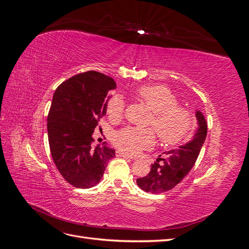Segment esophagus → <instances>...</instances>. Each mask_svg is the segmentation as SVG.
Segmentation results:
<instances>
[{
    "mask_svg": "<svg viewBox=\"0 0 249 249\" xmlns=\"http://www.w3.org/2000/svg\"><path fill=\"white\" fill-rule=\"evenodd\" d=\"M116 155H117L118 157H123V158H124V159H127V160H134V158H133L132 156L127 155V154L124 153V152H119V150L116 153Z\"/></svg>",
    "mask_w": 249,
    "mask_h": 249,
    "instance_id": "1",
    "label": "esophagus"
}]
</instances>
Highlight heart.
<instances>
[{
	"instance_id": "1",
	"label": "heart",
	"mask_w": 249,
	"mask_h": 249,
	"mask_svg": "<svg viewBox=\"0 0 249 249\" xmlns=\"http://www.w3.org/2000/svg\"><path fill=\"white\" fill-rule=\"evenodd\" d=\"M137 97L153 112L149 120L158 137L164 145L173 146L182 142L192 129L193 113L179 106L177 95L163 85H143L137 89ZM125 105L122 97L113 95L107 103V114L113 122H118L124 115ZM114 144L123 152L136 155L150 148L156 142L152 129L126 126L114 135Z\"/></svg>"
}]
</instances>
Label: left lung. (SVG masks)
<instances>
[{"label":"left lung","instance_id":"8db88e82","mask_svg":"<svg viewBox=\"0 0 249 249\" xmlns=\"http://www.w3.org/2000/svg\"><path fill=\"white\" fill-rule=\"evenodd\" d=\"M196 118L198 129L193 139L183 146L164 153V158L152 164L146 177L137 178V185L143 191L154 194L169 191L189 173L207 137V122L199 111L196 112Z\"/></svg>","mask_w":249,"mask_h":249}]
</instances>
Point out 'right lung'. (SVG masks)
<instances>
[{
    "mask_svg": "<svg viewBox=\"0 0 249 249\" xmlns=\"http://www.w3.org/2000/svg\"><path fill=\"white\" fill-rule=\"evenodd\" d=\"M116 83L106 74L89 71L60 84L48 115L51 155L67 183L88 189L100 183L115 150L91 147L92 134L106 114V99Z\"/></svg>",
    "mask_w": 249,
    "mask_h": 249,
    "instance_id": "obj_1",
    "label": "right lung"
}]
</instances>
